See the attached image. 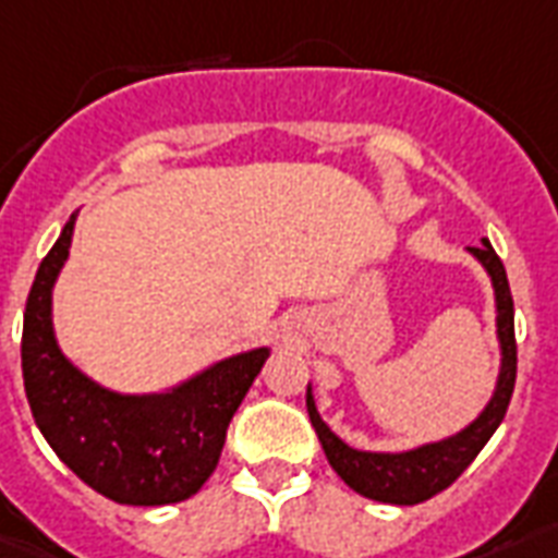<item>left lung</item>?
Returning a JSON list of instances; mask_svg holds the SVG:
<instances>
[{
  "label": "left lung",
  "mask_w": 558,
  "mask_h": 558,
  "mask_svg": "<svg viewBox=\"0 0 558 558\" xmlns=\"http://www.w3.org/2000/svg\"><path fill=\"white\" fill-rule=\"evenodd\" d=\"M481 265L489 270L492 284H495V302H498V338H500V375L495 396L486 404L481 416L472 425L460 430L457 436H448L442 442L422 445L404 454H369V451H355L343 439L328 430V425L319 418L314 396H305L308 404V418L319 436V445L326 451L331 469L343 477L349 489H355L364 498L381 500V504H399V507H413L422 500L434 498L442 489H448L460 474L472 465V460L489 442L492 434L507 416L509 399L515 390L518 373V347H515V308H512V293H509L507 270L498 258L495 247L483 239L481 247H469Z\"/></svg>",
  "instance_id": "1"
}]
</instances>
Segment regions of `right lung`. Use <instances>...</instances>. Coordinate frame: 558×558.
Segmentation results:
<instances>
[{"mask_svg":"<svg viewBox=\"0 0 558 558\" xmlns=\"http://www.w3.org/2000/svg\"><path fill=\"white\" fill-rule=\"evenodd\" d=\"M75 215L40 262L23 319V381L51 451L98 495L162 507L192 498L220 460L227 427L267 361V349L209 366L159 396H119L60 355L51 331V284L69 256Z\"/></svg>","mask_w":558,"mask_h":558,"instance_id":"right-lung-1","label":"right lung"}]
</instances>
